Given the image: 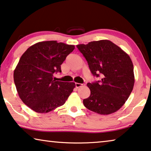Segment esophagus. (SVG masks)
<instances>
[{"label": "esophagus", "instance_id": "1", "mask_svg": "<svg viewBox=\"0 0 151 151\" xmlns=\"http://www.w3.org/2000/svg\"><path fill=\"white\" fill-rule=\"evenodd\" d=\"M75 85H76V88H80V87L82 86L83 84H80V83H76Z\"/></svg>", "mask_w": 151, "mask_h": 151}]
</instances>
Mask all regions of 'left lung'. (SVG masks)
Wrapping results in <instances>:
<instances>
[{"label":"left lung","instance_id":"left-lung-1","mask_svg":"<svg viewBox=\"0 0 151 151\" xmlns=\"http://www.w3.org/2000/svg\"><path fill=\"white\" fill-rule=\"evenodd\" d=\"M92 74L101 80L88 83L91 95L83 100L87 109L99 114L116 112L134 88V65L129 56L112 41L100 40L77 45Z\"/></svg>","mask_w":151,"mask_h":151}]
</instances>
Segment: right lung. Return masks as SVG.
I'll use <instances>...</instances> for the list:
<instances>
[{"mask_svg":"<svg viewBox=\"0 0 151 151\" xmlns=\"http://www.w3.org/2000/svg\"><path fill=\"white\" fill-rule=\"evenodd\" d=\"M73 45L56 41L38 42L28 47L14 70V83L22 101L38 113H47L65 104L73 92L74 82L53 79L60 65L73 51Z\"/></svg>","mask_w":151,"mask_h":151,"instance_id":"right-lung-1","label":"right lung"}]
</instances>
